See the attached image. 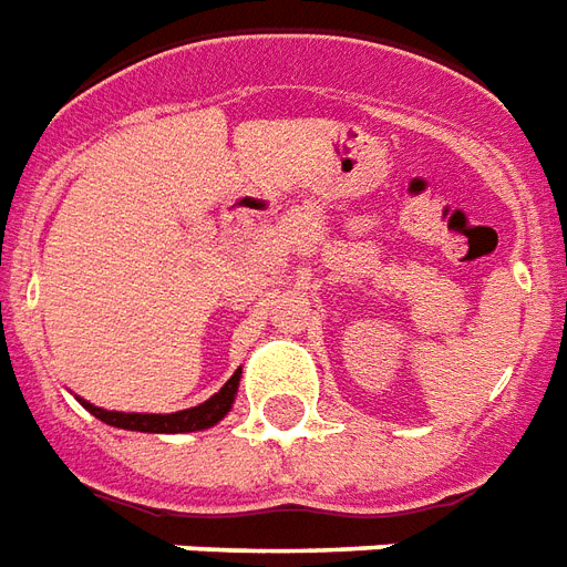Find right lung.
<instances>
[{
	"label": "right lung",
	"instance_id": "obj_1",
	"mask_svg": "<svg viewBox=\"0 0 567 567\" xmlns=\"http://www.w3.org/2000/svg\"><path fill=\"white\" fill-rule=\"evenodd\" d=\"M243 369H237L225 384H221L219 393H213L207 402H200L195 409H183V412L171 414H137V412H107V409H99L92 402L81 400L83 409L90 414H95L99 421H104L107 426H120V430H134V433H198V430H209L230 412V405L237 400V388H240Z\"/></svg>",
	"mask_w": 567,
	"mask_h": 567
}]
</instances>
